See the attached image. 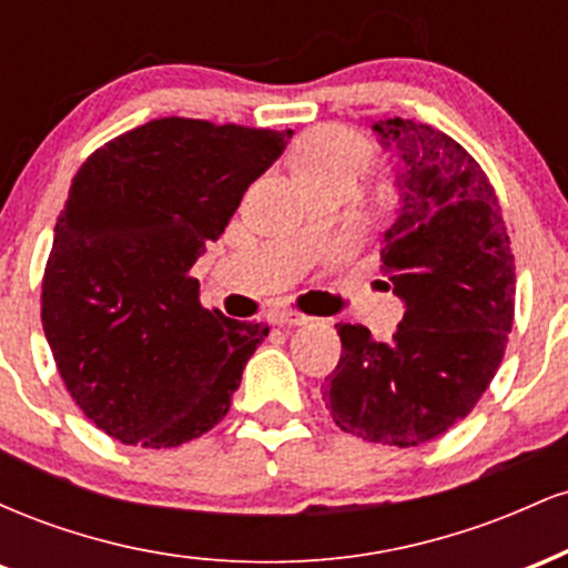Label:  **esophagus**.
<instances>
[{"mask_svg": "<svg viewBox=\"0 0 568 568\" xmlns=\"http://www.w3.org/2000/svg\"><path fill=\"white\" fill-rule=\"evenodd\" d=\"M310 317L298 315V312H288V310H277L270 315L272 325H280V328H293V325H304Z\"/></svg>", "mask_w": 568, "mask_h": 568, "instance_id": "obj_1", "label": "esophagus"}]
</instances>
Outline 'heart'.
I'll use <instances>...</instances> for the list:
<instances>
[{
	"mask_svg": "<svg viewBox=\"0 0 568 568\" xmlns=\"http://www.w3.org/2000/svg\"><path fill=\"white\" fill-rule=\"evenodd\" d=\"M374 149L361 133L347 128H321L296 143L291 152V168L306 189L357 184L371 168Z\"/></svg>",
	"mask_w": 568,
	"mask_h": 568,
	"instance_id": "1",
	"label": "heart"
}]
</instances>
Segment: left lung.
<instances>
[{"label":"left lung","mask_w":568,"mask_h":568,"mask_svg":"<svg viewBox=\"0 0 568 568\" xmlns=\"http://www.w3.org/2000/svg\"><path fill=\"white\" fill-rule=\"evenodd\" d=\"M371 130L393 152L382 272L406 315L389 342L338 323L342 357L321 393L344 433L408 448L465 419L497 374L515 264L494 186L452 135L403 116Z\"/></svg>","instance_id":"1"}]
</instances>
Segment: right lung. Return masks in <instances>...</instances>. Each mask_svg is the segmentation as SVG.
I'll return each instance as SVG.
<instances>
[{
    "label": "right lung",
    "instance_id": "right-lung-1",
    "mask_svg": "<svg viewBox=\"0 0 568 568\" xmlns=\"http://www.w3.org/2000/svg\"><path fill=\"white\" fill-rule=\"evenodd\" d=\"M293 130L165 116L90 154L55 221L42 325L95 427L171 448L226 416L270 328L202 310L189 277Z\"/></svg>",
    "mask_w": 568,
    "mask_h": 568
}]
</instances>
